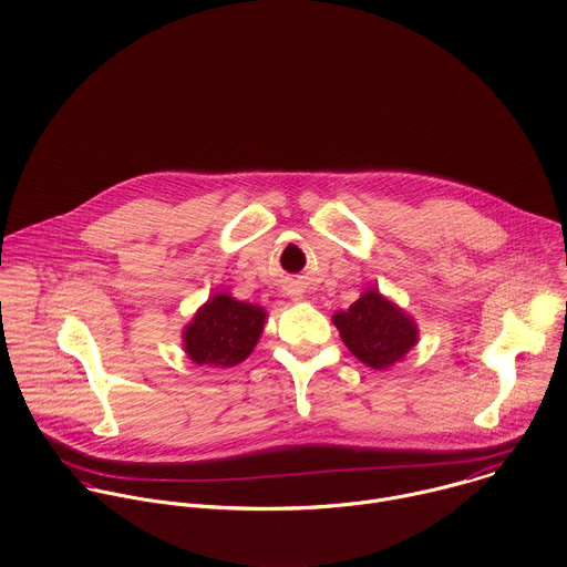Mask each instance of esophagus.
Wrapping results in <instances>:
<instances>
[{"instance_id": "1", "label": "esophagus", "mask_w": 567, "mask_h": 567, "mask_svg": "<svg viewBox=\"0 0 567 567\" xmlns=\"http://www.w3.org/2000/svg\"><path fill=\"white\" fill-rule=\"evenodd\" d=\"M289 296H291V300H302V298H305L300 287H291V289H289Z\"/></svg>"}]
</instances>
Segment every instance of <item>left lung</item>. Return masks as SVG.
I'll return each mask as SVG.
<instances>
[{"instance_id":"8db88e82","label":"left lung","mask_w":567,"mask_h":567,"mask_svg":"<svg viewBox=\"0 0 567 567\" xmlns=\"http://www.w3.org/2000/svg\"><path fill=\"white\" fill-rule=\"evenodd\" d=\"M344 347L371 369H390L419 344V324L394 300L371 287L344 311L333 313Z\"/></svg>"}]
</instances>
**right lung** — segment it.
Here are the masks:
<instances>
[{
  "mask_svg": "<svg viewBox=\"0 0 567 567\" xmlns=\"http://www.w3.org/2000/svg\"><path fill=\"white\" fill-rule=\"evenodd\" d=\"M265 320V307L243 302L227 291H218L209 296V300L182 329L184 353L200 367H236L247 360L258 344Z\"/></svg>",
  "mask_w": 567,
  "mask_h": 567,
  "instance_id": "1",
  "label": "right lung"
}]
</instances>
